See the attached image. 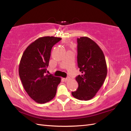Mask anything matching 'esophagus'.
Returning a JSON list of instances; mask_svg holds the SVG:
<instances>
[{"label": "esophagus", "mask_w": 131, "mask_h": 131, "mask_svg": "<svg viewBox=\"0 0 131 131\" xmlns=\"http://www.w3.org/2000/svg\"><path fill=\"white\" fill-rule=\"evenodd\" d=\"M63 79L64 80V81L66 82V81H68V80L69 79V78H63Z\"/></svg>", "instance_id": "34e87169"}]
</instances>
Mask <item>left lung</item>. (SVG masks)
Instances as JSON below:
<instances>
[{"label":"left lung","instance_id":"8db88e82","mask_svg":"<svg viewBox=\"0 0 131 131\" xmlns=\"http://www.w3.org/2000/svg\"><path fill=\"white\" fill-rule=\"evenodd\" d=\"M78 67L82 75L76 77L78 88L72 92L80 100H90L101 87L107 75L105 58L100 47L88 37L77 39Z\"/></svg>","mask_w":131,"mask_h":131}]
</instances>
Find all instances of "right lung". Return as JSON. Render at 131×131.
<instances>
[{
  "label": "right lung",
  "instance_id": "right-lung-1",
  "mask_svg": "<svg viewBox=\"0 0 131 131\" xmlns=\"http://www.w3.org/2000/svg\"><path fill=\"white\" fill-rule=\"evenodd\" d=\"M61 38L44 37L27 47L19 65V75L25 90L39 104L51 101L56 94L61 78L47 74L51 49Z\"/></svg>",
  "mask_w": 131,
  "mask_h": 131
}]
</instances>
